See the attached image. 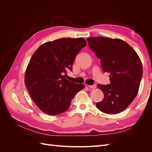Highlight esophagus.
<instances>
[{
	"label": "esophagus",
	"instance_id": "esophagus-1",
	"mask_svg": "<svg viewBox=\"0 0 152 152\" xmlns=\"http://www.w3.org/2000/svg\"><path fill=\"white\" fill-rule=\"evenodd\" d=\"M88 87H89V88H91V89H95V88H96V84H93V85H92V86H88Z\"/></svg>",
	"mask_w": 152,
	"mask_h": 152
}]
</instances>
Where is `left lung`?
<instances>
[{
	"label": "left lung",
	"mask_w": 152,
	"mask_h": 152,
	"mask_svg": "<svg viewBox=\"0 0 152 152\" xmlns=\"http://www.w3.org/2000/svg\"><path fill=\"white\" fill-rule=\"evenodd\" d=\"M91 49L100 59L104 72L110 73V84H98L104 99L96 104L100 111L116 114L128 107L137 94L142 75L138 55L127 42L104 37L87 38Z\"/></svg>",
	"instance_id": "8db88e82"
}]
</instances>
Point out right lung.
<instances>
[{
	"instance_id": "1",
	"label": "right lung",
	"mask_w": 152,
	"mask_h": 152,
	"mask_svg": "<svg viewBox=\"0 0 152 152\" xmlns=\"http://www.w3.org/2000/svg\"><path fill=\"white\" fill-rule=\"evenodd\" d=\"M86 46L83 38H63L41 45L31 56L25 72V85L35 103L50 115L68 109L83 84L66 79L77 54Z\"/></svg>"
}]
</instances>
